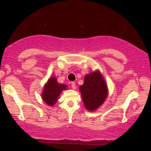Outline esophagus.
Here are the masks:
<instances>
[{
	"mask_svg": "<svg viewBox=\"0 0 151 151\" xmlns=\"http://www.w3.org/2000/svg\"><path fill=\"white\" fill-rule=\"evenodd\" d=\"M71 88H72V89H75L76 88V84H75V83H74V82H72V83H71Z\"/></svg>",
	"mask_w": 151,
	"mask_h": 151,
	"instance_id": "1",
	"label": "esophagus"
}]
</instances>
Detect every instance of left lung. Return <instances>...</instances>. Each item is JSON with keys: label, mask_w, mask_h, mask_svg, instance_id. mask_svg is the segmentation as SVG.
I'll use <instances>...</instances> for the list:
<instances>
[{"label": "left lung", "mask_w": 151, "mask_h": 151, "mask_svg": "<svg viewBox=\"0 0 151 151\" xmlns=\"http://www.w3.org/2000/svg\"><path fill=\"white\" fill-rule=\"evenodd\" d=\"M79 89L85 109L89 112H94L99 108L108 96L107 84L99 70L86 74L84 83Z\"/></svg>", "instance_id": "obj_1"}]
</instances>
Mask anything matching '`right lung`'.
Instances as JSON below:
<instances>
[{
    "label": "right lung",
    "instance_id": "right-lung-1",
    "mask_svg": "<svg viewBox=\"0 0 151 151\" xmlns=\"http://www.w3.org/2000/svg\"><path fill=\"white\" fill-rule=\"evenodd\" d=\"M67 85L58 83L55 77H50L44 85L42 92V99L47 105L52 106L58 100L62 91L67 90Z\"/></svg>",
    "mask_w": 151,
    "mask_h": 151
}]
</instances>
